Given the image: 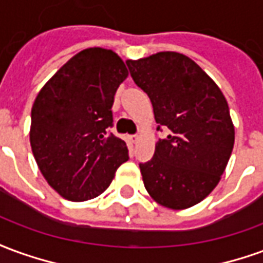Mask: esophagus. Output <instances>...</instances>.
<instances>
[{
	"label": "esophagus",
	"mask_w": 263,
	"mask_h": 263,
	"mask_svg": "<svg viewBox=\"0 0 263 263\" xmlns=\"http://www.w3.org/2000/svg\"><path fill=\"white\" fill-rule=\"evenodd\" d=\"M129 139H131V142L137 143L138 139H139V135H131V137H129Z\"/></svg>",
	"instance_id": "esophagus-1"
}]
</instances>
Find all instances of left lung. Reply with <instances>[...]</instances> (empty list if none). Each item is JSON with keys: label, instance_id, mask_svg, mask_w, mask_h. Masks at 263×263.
<instances>
[{"label": "left lung", "instance_id": "8db88e82", "mask_svg": "<svg viewBox=\"0 0 263 263\" xmlns=\"http://www.w3.org/2000/svg\"><path fill=\"white\" fill-rule=\"evenodd\" d=\"M126 65L151 98L156 122L171 131L156 142L154 158L139 165L145 189L163 207H193L218 184L234 148L226 97L183 53L158 52Z\"/></svg>", "mask_w": 263, "mask_h": 263}]
</instances>
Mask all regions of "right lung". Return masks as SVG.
I'll return each mask as SVG.
<instances>
[{
	"mask_svg": "<svg viewBox=\"0 0 263 263\" xmlns=\"http://www.w3.org/2000/svg\"><path fill=\"white\" fill-rule=\"evenodd\" d=\"M128 77L124 60L111 49L87 48L74 54L37 92L32 107V154L49 186L70 201L104 193L121 163L126 143L107 135L117 88Z\"/></svg>",
	"mask_w": 263,
	"mask_h": 263,
	"instance_id": "add662e5",
	"label": "right lung"
}]
</instances>
